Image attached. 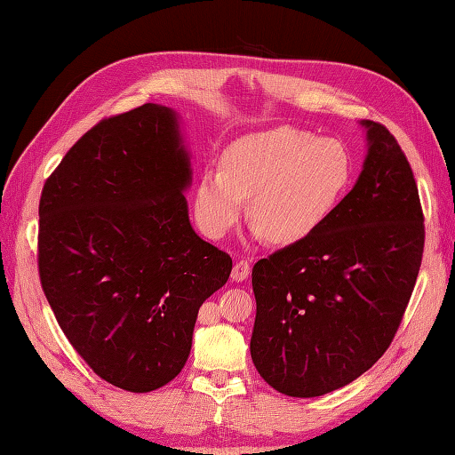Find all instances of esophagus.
I'll use <instances>...</instances> for the list:
<instances>
[{
  "instance_id": "34e87169",
  "label": "esophagus",
  "mask_w": 455,
  "mask_h": 455,
  "mask_svg": "<svg viewBox=\"0 0 455 455\" xmlns=\"http://www.w3.org/2000/svg\"><path fill=\"white\" fill-rule=\"evenodd\" d=\"M230 275H233L235 282H244V279H248V275H250V264L246 262V259H238L233 267V274Z\"/></svg>"
}]
</instances>
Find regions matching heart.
<instances>
[{
	"mask_svg": "<svg viewBox=\"0 0 455 455\" xmlns=\"http://www.w3.org/2000/svg\"><path fill=\"white\" fill-rule=\"evenodd\" d=\"M350 181L352 162L340 142L274 127L230 144L220 170L207 168L199 176L193 205L203 233L222 238L243 217L250 197L252 235L289 246L332 217Z\"/></svg>",
	"mask_w": 455,
	"mask_h": 455,
	"instance_id": "obj_1",
	"label": "heart"
}]
</instances>
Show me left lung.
<instances>
[{
	"label": "left lung",
	"mask_w": 455,
	"mask_h": 455,
	"mask_svg": "<svg viewBox=\"0 0 455 455\" xmlns=\"http://www.w3.org/2000/svg\"><path fill=\"white\" fill-rule=\"evenodd\" d=\"M360 127L367 152L352 191L315 235L252 269L250 354L289 397H321L370 370L419 277L424 219L412 170L383 124Z\"/></svg>",
	"instance_id": "left-lung-1"
}]
</instances>
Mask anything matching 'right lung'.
<instances>
[{"instance_id":"1","label":"right lung","mask_w":455,"mask_h":455,"mask_svg":"<svg viewBox=\"0 0 455 455\" xmlns=\"http://www.w3.org/2000/svg\"><path fill=\"white\" fill-rule=\"evenodd\" d=\"M191 178L178 111L147 103L95 124L44 183V295L76 352L124 391L183 370L199 307L233 269L191 227Z\"/></svg>"}]
</instances>
